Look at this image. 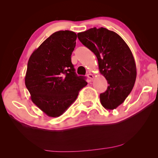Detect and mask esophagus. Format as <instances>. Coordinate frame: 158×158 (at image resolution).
I'll return each mask as SVG.
<instances>
[{
	"instance_id": "1",
	"label": "esophagus",
	"mask_w": 158,
	"mask_h": 158,
	"mask_svg": "<svg viewBox=\"0 0 158 158\" xmlns=\"http://www.w3.org/2000/svg\"><path fill=\"white\" fill-rule=\"evenodd\" d=\"M87 77H88V78H89L90 80H93V75L90 73H88Z\"/></svg>"
}]
</instances>
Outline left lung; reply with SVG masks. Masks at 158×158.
Instances as JSON below:
<instances>
[{
  "label": "left lung",
  "mask_w": 158,
  "mask_h": 158,
  "mask_svg": "<svg viewBox=\"0 0 158 158\" xmlns=\"http://www.w3.org/2000/svg\"><path fill=\"white\" fill-rule=\"evenodd\" d=\"M77 35L98 58L99 70L109 84L100 95V102L113 110L123 102L135 85L137 68L132 53L119 35L105 28H90Z\"/></svg>",
  "instance_id": "left-lung-1"
}]
</instances>
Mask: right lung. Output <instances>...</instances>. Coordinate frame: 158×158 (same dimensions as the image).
I'll return each mask as SVG.
<instances>
[{"instance_id":"add662e5","label":"right lung","mask_w":158,"mask_h":158,"mask_svg":"<svg viewBox=\"0 0 158 158\" xmlns=\"http://www.w3.org/2000/svg\"><path fill=\"white\" fill-rule=\"evenodd\" d=\"M77 35L73 31L53 33L29 58L25 84L33 102L49 117L65 112L87 85L71 61Z\"/></svg>"}]
</instances>
